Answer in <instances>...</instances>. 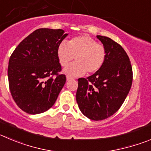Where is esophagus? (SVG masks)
Wrapping results in <instances>:
<instances>
[{
  "label": "esophagus",
  "mask_w": 151,
  "mask_h": 151,
  "mask_svg": "<svg viewBox=\"0 0 151 151\" xmlns=\"http://www.w3.org/2000/svg\"><path fill=\"white\" fill-rule=\"evenodd\" d=\"M66 79H67V80L68 81V80H74V77H71V76H67V77H66Z\"/></svg>",
  "instance_id": "1"
}]
</instances>
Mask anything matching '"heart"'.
<instances>
[{"label": "heart", "mask_w": 151, "mask_h": 151, "mask_svg": "<svg viewBox=\"0 0 151 151\" xmlns=\"http://www.w3.org/2000/svg\"><path fill=\"white\" fill-rule=\"evenodd\" d=\"M57 56L63 67L68 65L73 60L77 62L65 69V73L71 76L83 75L87 71L93 74L98 71L106 59V50L88 36H76L68 43L61 42L57 48Z\"/></svg>", "instance_id": "heart-1"}]
</instances>
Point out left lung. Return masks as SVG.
<instances>
[{
  "instance_id": "1",
  "label": "left lung",
  "mask_w": 151,
  "mask_h": 151,
  "mask_svg": "<svg viewBox=\"0 0 151 151\" xmlns=\"http://www.w3.org/2000/svg\"><path fill=\"white\" fill-rule=\"evenodd\" d=\"M106 50V59L99 71L78 79L76 100L80 111L91 120L101 121L120 109L130 90L133 69L123 47L111 39L97 36Z\"/></svg>"
}]
</instances>
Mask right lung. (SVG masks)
<instances>
[{
    "mask_svg": "<svg viewBox=\"0 0 151 151\" xmlns=\"http://www.w3.org/2000/svg\"><path fill=\"white\" fill-rule=\"evenodd\" d=\"M61 29L40 28L27 36L12 52L8 65L9 87L18 107L28 114L53 106L66 81L57 48L68 36Z\"/></svg>",
    "mask_w": 151,
    "mask_h": 151,
    "instance_id": "obj_1",
    "label": "right lung"
}]
</instances>
